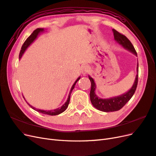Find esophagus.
<instances>
[{
	"instance_id": "obj_1",
	"label": "esophagus",
	"mask_w": 156,
	"mask_h": 156,
	"mask_svg": "<svg viewBox=\"0 0 156 156\" xmlns=\"http://www.w3.org/2000/svg\"><path fill=\"white\" fill-rule=\"evenodd\" d=\"M90 71V67L88 66V65H84V66L82 68V69H81V72H82V73L85 75H87Z\"/></svg>"
}]
</instances>
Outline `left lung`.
<instances>
[{
  "instance_id": "1",
  "label": "left lung",
  "mask_w": 156,
  "mask_h": 156,
  "mask_svg": "<svg viewBox=\"0 0 156 156\" xmlns=\"http://www.w3.org/2000/svg\"><path fill=\"white\" fill-rule=\"evenodd\" d=\"M113 34H114L115 40L116 43L119 44L123 48L127 50L130 51L131 53L134 54L135 56H137V54L134 48L133 45H132L131 41L127 38V37L120 34L116 30L113 29ZM139 64L137 63L136 66V75L135 79V81L133 83V86L128 91L125 93L121 94L120 96L112 97L109 98H101L98 97L96 94V85L95 81L92 77L88 75L89 79L91 82V90L90 92V101L93 106L96 108L99 111L103 112H114L120 110V108L123 107L127 102H128L130 99L133 96V94L136 90V87L138 83V72H139Z\"/></svg>"
}]
</instances>
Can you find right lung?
I'll use <instances>...</instances> for the list:
<instances>
[{
  "label": "right lung",
  "mask_w": 156,
  "mask_h": 156,
  "mask_svg": "<svg viewBox=\"0 0 156 156\" xmlns=\"http://www.w3.org/2000/svg\"><path fill=\"white\" fill-rule=\"evenodd\" d=\"M45 31V29H42V28H38V29H36L34 32H33L31 35L28 37V38L26 40V41L24 42V44H23V45H22V48H21V51H20V56H19V58H20V60L21 58L23 55L24 54L25 51L27 50V49L29 48V47L34 42L36 38L37 37V36H39V34H40V33L41 32H44ZM81 79V77H79L76 81H75V83H73V84L72 85V88H71V90H70V92L69 93V95H68V98L67 99V101L65 102V103L64 105H62V106H61L60 107H58L57 108H55V109H53V110H42V109H39V108H36L34 107H32V105H30L29 103H27V104L29 105L31 108H32L33 109L39 112H41L43 113V114H45V115H51V116H54V115H58L59 114H60V113L63 112L64 111H66V109L68 108V105H69V100H70V96H71V94H72V92L73 90L74 87H75V85L76 84L77 82L79 81V80Z\"/></svg>",
  "instance_id": "obj_1"
}]
</instances>
